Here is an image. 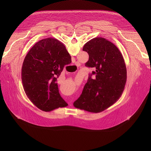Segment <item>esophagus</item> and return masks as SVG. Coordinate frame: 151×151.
Returning a JSON list of instances; mask_svg holds the SVG:
<instances>
[{"instance_id":"1","label":"esophagus","mask_w":151,"mask_h":151,"mask_svg":"<svg viewBox=\"0 0 151 151\" xmlns=\"http://www.w3.org/2000/svg\"><path fill=\"white\" fill-rule=\"evenodd\" d=\"M71 104H72V103H71ZM71 104H70V105H71Z\"/></svg>"}]
</instances>
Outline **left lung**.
Masks as SVG:
<instances>
[{"mask_svg": "<svg viewBox=\"0 0 151 151\" xmlns=\"http://www.w3.org/2000/svg\"><path fill=\"white\" fill-rule=\"evenodd\" d=\"M89 55L85 66L94 68L80 97L73 103L78 109L101 112L111 106L121 96L127 81L126 66L119 49L103 37H95L82 49ZM96 75V78H91Z\"/></svg>", "mask_w": 151, "mask_h": 151, "instance_id": "obj_1", "label": "left lung"}]
</instances>
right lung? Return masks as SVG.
Wrapping results in <instances>:
<instances>
[{
    "label": "right lung",
    "mask_w": 151,
    "mask_h": 151,
    "mask_svg": "<svg viewBox=\"0 0 151 151\" xmlns=\"http://www.w3.org/2000/svg\"><path fill=\"white\" fill-rule=\"evenodd\" d=\"M71 62L65 46L54 38L42 39L30 50L23 63L21 80L26 94L37 108L50 112L68 105L60 96L57 79Z\"/></svg>",
    "instance_id": "1"
}]
</instances>
